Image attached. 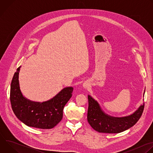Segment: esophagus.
Returning <instances> with one entry per match:
<instances>
[{
    "label": "esophagus",
    "instance_id": "esophagus-1",
    "mask_svg": "<svg viewBox=\"0 0 153 153\" xmlns=\"http://www.w3.org/2000/svg\"><path fill=\"white\" fill-rule=\"evenodd\" d=\"M83 86L84 88H88V87H89V85L88 84V83L84 82L83 84Z\"/></svg>",
    "mask_w": 153,
    "mask_h": 153
}]
</instances>
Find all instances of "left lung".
<instances>
[{
    "label": "left lung",
    "mask_w": 153,
    "mask_h": 153,
    "mask_svg": "<svg viewBox=\"0 0 153 153\" xmlns=\"http://www.w3.org/2000/svg\"><path fill=\"white\" fill-rule=\"evenodd\" d=\"M145 94V92H144ZM88 109L87 120L97 131L104 133H119L134 125L140 118L144 104L140 105L133 114L122 117H115L106 114L98 102L88 95Z\"/></svg>",
    "instance_id": "1"
}]
</instances>
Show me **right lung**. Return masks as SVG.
Returning a JSON list of instances; mask_svg holds the SVG:
<instances>
[{
    "label": "right lung",
    "instance_id": "right-lung-1",
    "mask_svg": "<svg viewBox=\"0 0 153 153\" xmlns=\"http://www.w3.org/2000/svg\"><path fill=\"white\" fill-rule=\"evenodd\" d=\"M19 67L13 77L10 102L16 116L28 126L51 129L62 119L65 105L72 96L73 87H67L53 99L42 103L30 100L21 93L19 82Z\"/></svg>",
    "mask_w": 153,
    "mask_h": 153
}]
</instances>
